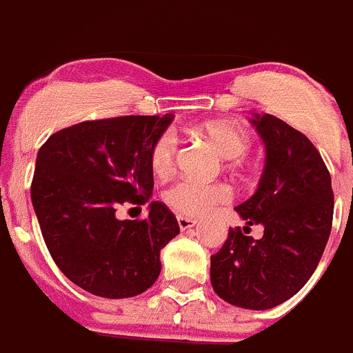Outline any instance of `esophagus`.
<instances>
[{
  "label": "esophagus",
  "instance_id": "1",
  "mask_svg": "<svg viewBox=\"0 0 353 353\" xmlns=\"http://www.w3.org/2000/svg\"><path fill=\"white\" fill-rule=\"evenodd\" d=\"M176 221H179V226L182 232H185V230H189V228H194L196 224H198V221L196 219H191V217H183V215H179V217H176Z\"/></svg>",
  "mask_w": 353,
  "mask_h": 353
}]
</instances>
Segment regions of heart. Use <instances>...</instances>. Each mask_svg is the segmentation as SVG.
Listing matches in <instances>:
<instances>
[{"instance_id":"1","label":"heart","mask_w":353,"mask_h":353,"mask_svg":"<svg viewBox=\"0 0 353 353\" xmlns=\"http://www.w3.org/2000/svg\"><path fill=\"white\" fill-rule=\"evenodd\" d=\"M198 134L207 139L215 154L224 161L244 157L251 148V138L240 125L230 121H208L198 129ZM176 136L173 130H164L150 148V168L157 176H166L174 164ZM164 201L176 214L185 217H199L230 199V191L221 183H199L189 179H180L168 187Z\"/></svg>"}]
</instances>
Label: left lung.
<instances>
[{"mask_svg":"<svg viewBox=\"0 0 353 353\" xmlns=\"http://www.w3.org/2000/svg\"><path fill=\"white\" fill-rule=\"evenodd\" d=\"M265 143L258 189L235 207L244 232L230 230L210 258L214 292L244 310H270L310 281L330 235L334 194L330 174L313 143L272 114H252ZM264 228L261 239L245 236Z\"/></svg>","mask_w":353,"mask_h":353,"instance_id":"obj_1","label":"left lung"}]
</instances>
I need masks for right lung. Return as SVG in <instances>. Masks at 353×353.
I'll return each instance as SVG.
<instances>
[{
    "mask_svg": "<svg viewBox=\"0 0 353 353\" xmlns=\"http://www.w3.org/2000/svg\"><path fill=\"white\" fill-rule=\"evenodd\" d=\"M173 114L83 121L52 134L37 154L31 203L58 269L97 297L146 292L161 274V249L180 233L161 201L143 221L118 219L120 205L154 191L150 148Z\"/></svg>",
    "mask_w": 353,
    "mask_h": 353,
    "instance_id": "right-lung-1",
    "label": "right lung"
}]
</instances>
